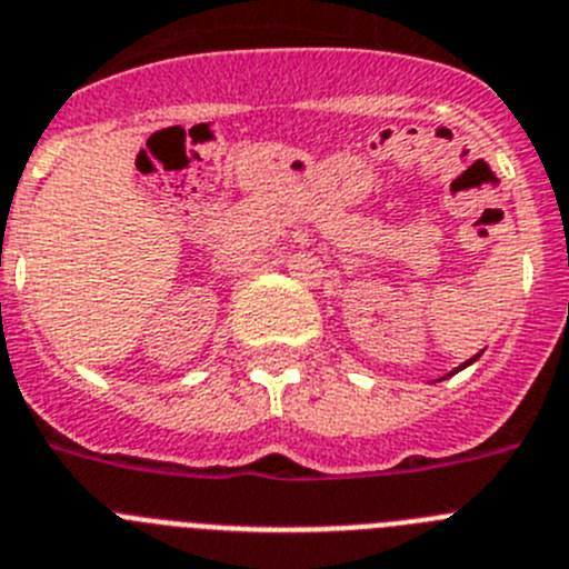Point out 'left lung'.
Here are the masks:
<instances>
[{
  "mask_svg": "<svg viewBox=\"0 0 569 569\" xmlns=\"http://www.w3.org/2000/svg\"><path fill=\"white\" fill-rule=\"evenodd\" d=\"M476 357H479V355H476ZM476 357H473V360H476ZM473 360H468V362H465V366H470V362H473ZM465 366H459V368H457V371H462V368H465ZM457 371H450V373H457ZM450 373H448V377H450Z\"/></svg>",
  "mask_w": 569,
  "mask_h": 569,
  "instance_id": "8db88e82",
  "label": "left lung"
}]
</instances>
